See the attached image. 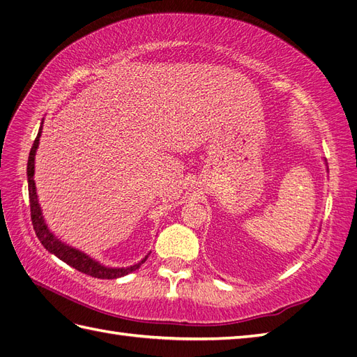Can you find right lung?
I'll return each mask as SVG.
<instances>
[{
    "instance_id": "obj_1",
    "label": "right lung",
    "mask_w": 357,
    "mask_h": 357,
    "mask_svg": "<svg viewBox=\"0 0 357 357\" xmlns=\"http://www.w3.org/2000/svg\"><path fill=\"white\" fill-rule=\"evenodd\" d=\"M43 129V128H40ZM40 129L38 132L36 139L33 141V146L30 149L29 153V162H27V179H29V199H30V214H31V223H33V229L39 238V242L44 245L47 251L54 254L56 257H59L62 261L66 264H70L74 269H77L79 272H84L86 275H91L94 278H102V280H114L123 275H128V273L137 271L141 263H144L146 259L141 260L139 263L134 264L130 268H105L100 263H97L96 260L91 259L86 254L80 252L77 250H74L71 246H66L62 243L61 240H57L52 233H50L45 222L43 219V214H40V208L38 204V196H36V187H35V179H33V175H35V155H36V149L39 144V137H40Z\"/></svg>"
}]
</instances>
